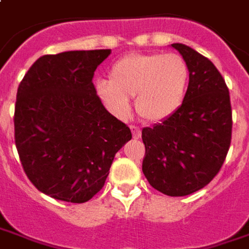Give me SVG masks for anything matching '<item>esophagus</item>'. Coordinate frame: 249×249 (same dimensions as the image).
<instances>
[{"label":"esophagus","mask_w":249,"mask_h":249,"mask_svg":"<svg viewBox=\"0 0 249 249\" xmlns=\"http://www.w3.org/2000/svg\"><path fill=\"white\" fill-rule=\"evenodd\" d=\"M130 130H131L133 138L138 140V138L141 137V128L138 127V126H136V124H131V126H130Z\"/></svg>","instance_id":"1"}]
</instances>
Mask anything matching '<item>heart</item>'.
<instances>
[{
    "instance_id": "1",
    "label": "heart",
    "mask_w": 249,
    "mask_h": 249,
    "mask_svg": "<svg viewBox=\"0 0 249 249\" xmlns=\"http://www.w3.org/2000/svg\"><path fill=\"white\" fill-rule=\"evenodd\" d=\"M189 83V66L177 53H133L109 70V81L97 83V93L119 116L130 111L128 97H136L138 115L160 122L182 104Z\"/></svg>"
}]
</instances>
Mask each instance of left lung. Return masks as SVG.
Returning a JSON list of instances; mask_svg holds the SVG:
<instances>
[{"mask_svg": "<svg viewBox=\"0 0 249 249\" xmlns=\"http://www.w3.org/2000/svg\"><path fill=\"white\" fill-rule=\"evenodd\" d=\"M189 66L182 104L161 123L142 128V173L156 191L186 196L221 170L231 141L229 89L216 67L182 43H173Z\"/></svg>", "mask_w": 249, "mask_h": 249, "instance_id": "1", "label": "left lung"}]
</instances>
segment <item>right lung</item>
I'll use <instances>...</instances> for the list:
<instances>
[{
  "mask_svg": "<svg viewBox=\"0 0 249 249\" xmlns=\"http://www.w3.org/2000/svg\"><path fill=\"white\" fill-rule=\"evenodd\" d=\"M109 49L45 54L21 79L15 144L28 179L61 201H89L104 186L115 153L131 140L93 85Z\"/></svg>",
  "mask_w": 249,
  "mask_h": 249,
  "instance_id": "right-lung-1",
  "label": "right lung"
}]
</instances>
